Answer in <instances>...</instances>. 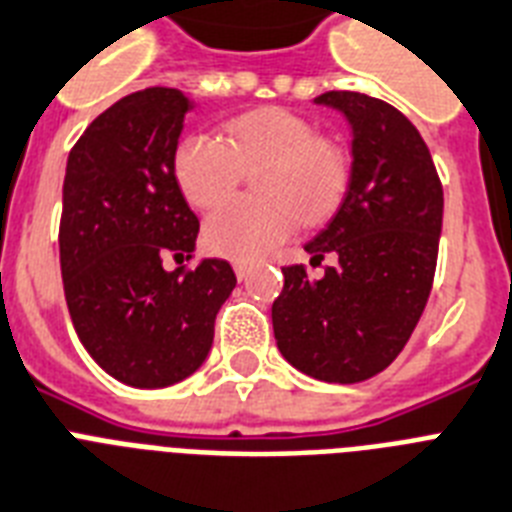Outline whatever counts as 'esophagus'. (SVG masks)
Instances as JSON below:
<instances>
[{
    "instance_id": "obj_1",
    "label": "esophagus",
    "mask_w": 512,
    "mask_h": 512,
    "mask_svg": "<svg viewBox=\"0 0 512 512\" xmlns=\"http://www.w3.org/2000/svg\"><path fill=\"white\" fill-rule=\"evenodd\" d=\"M234 273H236V278H239V281H244V278L249 276V263H244V260H236Z\"/></svg>"
}]
</instances>
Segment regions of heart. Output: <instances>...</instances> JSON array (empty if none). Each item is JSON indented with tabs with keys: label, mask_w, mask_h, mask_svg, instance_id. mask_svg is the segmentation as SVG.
I'll use <instances>...</instances> for the list:
<instances>
[{
	"label": "heart",
	"mask_w": 512,
	"mask_h": 512,
	"mask_svg": "<svg viewBox=\"0 0 512 512\" xmlns=\"http://www.w3.org/2000/svg\"><path fill=\"white\" fill-rule=\"evenodd\" d=\"M255 173L260 197L220 207L205 223L210 252L255 260L281 244L297 223L315 226L334 213L350 186V160L334 141L321 139L307 118L284 107L236 115L226 139L189 134L178 141L173 176L191 207L213 210L236 194L244 170Z\"/></svg>",
	"instance_id": "heart-1"
}]
</instances>
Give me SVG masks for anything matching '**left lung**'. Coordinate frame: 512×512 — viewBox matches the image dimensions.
Instances as JSON below:
<instances>
[{"mask_svg":"<svg viewBox=\"0 0 512 512\" xmlns=\"http://www.w3.org/2000/svg\"><path fill=\"white\" fill-rule=\"evenodd\" d=\"M352 126L350 186L326 228L307 242L310 276L286 265L273 302L281 355L307 376L357 384L400 355L431 294L444 194L431 152L397 107L360 91H326Z\"/></svg>","mask_w":512,"mask_h":512,"instance_id":"left-lung-1","label":"left lung"}]
</instances>
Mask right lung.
Listing matches in <instances>:
<instances>
[{"label":"right lung","mask_w":512,"mask_h":512,"mask_svg":"<svg viewBox=\"0 0 512 512\" xmlns=\"http://www.w3.org/2000/svg\"><path fill=\"white\" fill-rule=\"evenodd\" d=\"M191 102L152 86L107 107L70 149L60 268L78 339L99 368L139 389L178 384L205 363L215 315L234 292L226 260L194 257L199 218L173 176Z\"/></svg>","instance_id":"obj_1"}]
</instances>
